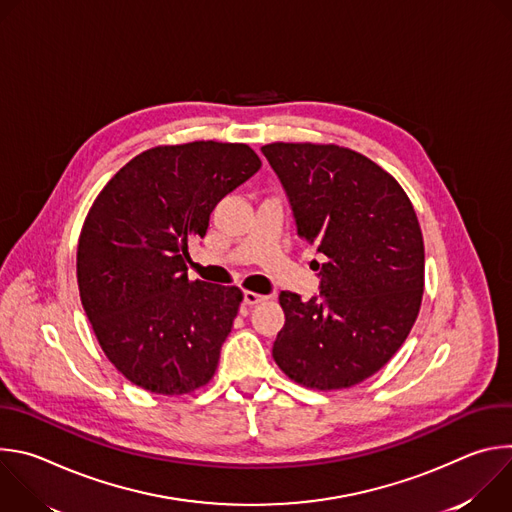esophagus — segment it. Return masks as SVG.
Masks as SVG:
<instances>
[{
  "label": "esophagus",
  "mask_w": 512,
  "mask_h": 512,
  "mask_svg": "<svg viewBox=\"0 0 512 512\" xmlns=\"http://www.w3.org/2000/svg\"><path fill=\"white\" fill-rule=\"evenodd\" d=\"M265 300H267L265 296L255 294V291H245V294H243V304H245V306H255V304H261V302H265Z\"/></svg>",
  "instance_id": "34e87169"
}]
</instances>
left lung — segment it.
I'll list each match as a JSON object with an SVG mask.
<instances>
[{"label":"left lung","mask_w":512,"mask_h":512,"mask_svg":"<svg viewBox=\"0 0 512 512\" xmlns=\"http://www.w3.org/2000/svg\"><path fill=\"white\" fill-rule=\"evenodd\" d=\"M298 237L316 247L320 294L281 291L279 369L306 387L344 389L375 375L405 342L423 296V237L403 188L340 145L261 148Z\"/></svg>","instance_id":"8db88e82"}]
</instances>
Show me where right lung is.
Wrapping results in <instances>:
<instances>
[{
	"label": "right lung",
	"instance_id": "add662e5",
	"mask_svg": "<svg viewBox=\"0 0 512 512\" xmlns=\"http://www.w3.org/2000/svg\"><path fill=\"white\" fill-rule=\"evenodd\" d=\"M259 168L245 143L160 145L125 164L91 206L77 249L81 302L133 385L182 395L214 375L243 294L190 281L188 241Z\"/></svg>",
	"mask_w": 512,
	"mask_h": 512
}]
</instances>
